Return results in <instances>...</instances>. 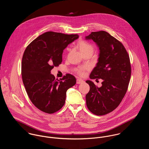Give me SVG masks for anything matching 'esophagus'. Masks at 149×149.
Masks as SVG:
<instances>
[{"label":"esophagus","instance_id":"obj_1","mask_svg":"<svg viewBox=\"0 0 149 149\" xmlns=\"http://www.w3.org/2000/svg\"><path fill=\"white\" fill-rule=\"evenodd\" d=\"M84 80H83L82 79H77V81H76V83H77V84H81V83H83V82H84Z\"/></svg>","mask_w":149,"mask_h":149}]
</instances>
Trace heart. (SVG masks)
<instances>
[{"mask_svg":"<svg viewBox=\"0 0 149 149\" xmlns=\"http://www.w3.org/2000/svg\"><path fill=\"white\" fill-rule=\"evenodd\" d=\"M77 47H78L79 50L81 53H85L87 52H93V47L91 44L85 42V41H81L78 42ZM88 69L87 66L80 68L79 69L77 70V72L80 74L83 75L84 74L83 72H84V69Z\"/></svg>","mask_w":149,"mask_h":149,"instance_id":"obj_1","label":"heart"}]
</instances>
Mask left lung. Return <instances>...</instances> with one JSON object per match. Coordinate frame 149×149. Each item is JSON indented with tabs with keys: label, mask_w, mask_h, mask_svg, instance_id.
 <instances>
[{
	"label": "left lung",
	"mask_w": 149,
	"mask_h": 149,
	"mask_svg": "<svg viewBox=\"0 0 149 149\" xmlns=\"http://www.w3.org/2000/svg\"><path fill=\"white\" fill-rule=\"evenodd\" d=\"M85 40H93L99 50L89 78L103 80L100 87L86 81L90 86L86 103L93 113L104 115L118 107L127 92L131 73L130 58L123 44L105 31L92 32Z\"/></svg>",
	"instance_id": "left-lung-1"
}]
</instances>
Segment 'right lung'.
<instances>
[{"mask_svg":"<svg viewBox=\"0 0 149 149\" xmlns=\"http://www.w3.org/2000/svg\"><path fill=\"white\" fill-rule=\"evenodd\" d=\"M79 38L77 34L48 31L38 37L24 50L22 61V76L26 92L37 108L53 113L64 106L67 90L75 85L70 74L61 80L51 74L54 66L63 61V50Z\"/></svg>","mask_w":149,"mask_h":149,"instance_id":"obj_1","label":"right lung"}]
</instances>
